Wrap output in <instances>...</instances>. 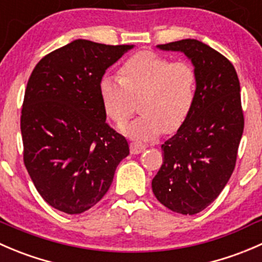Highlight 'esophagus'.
<instances>
[{
  "mask_svg": "<svg viewBox=\"0 0 262 262\" xmlns=\"http://www.w3.org/2000/svg\"><path fill=\"white\" fill-rule=\"evenodd\" d=\"M146 148H147L146 144H142L139 143V142H132L130 143V152L133 155L141 154V152H143Z\"/></svg>",
  "mask_w": 262,
  "mask_h": 262,
  "instance_id": "1",
  "label": "esophagus"
}]
</instances>
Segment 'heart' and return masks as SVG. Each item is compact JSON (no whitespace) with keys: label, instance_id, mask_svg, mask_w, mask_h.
I'll return each instance as SVG.
<instances>
[{"label":"heart","instance_id":"1","mask_svg":"<svg viewBox=\"0 0 262 262\" xmlns=\"http://www.w3.org/2000/svg\"><path fill=\"white\" fill-rule=\"evenodd\" d=\"M197 75L184 61L170 62L152 52H138L119 69V78L103 75L98 84L106 115L121 123L130 116L134 100L141 115L119 125L124 136L148 141L161 132H174L190 114Z\"/></svg>","mask_w":262,"mask_h":262}]
</instances>
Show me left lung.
I'll return each mask as SVG.
<instances>
[{
	"label": "left lung",
	"mask_w": 262,
	"mask_h": 262,
	"mask_svg": "<svg viewBox=\"0 0 262 262\" xmlns=\"http://www.w3.org/2000/svg\"><path fill=\"white\" fill-rule=\"evenodd\" d=\"M157 48L184 53L197 87L190 114L161 146L152 192L171 211L194 215L216 200L234 170L245 126L239 80L232 62L204 42L182 39Z\"/></svg>",
	"instance_id": "obj_1"
}]
</instances>
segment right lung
Instances as JSON below:
<instances>
[{"label": "right lung", "instance_id": "add662e5", "mask_svg": "<svg viewBox=\"0 0 262 262\" xmlns=\"http://www.w3.org/2000/svg\"><path fill=\"white\" fill-rule=\"evenodd\" d=\"M133 45L75 39L33 70L21 110L24 164L38 193L65 214L95 206L129 146L106 124L98 84Z\"/></svg>", "mask_w": 262, "mask_h": 262}]
</instances>
